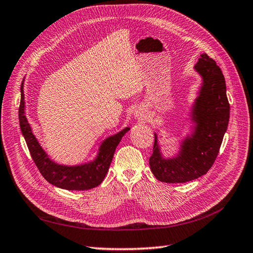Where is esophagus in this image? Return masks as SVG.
<instances>
[{
  "label": "esophagus",
  "mask_w": 253,
  "mask_h": 253,
  "mask_svg": "<svg viewBox=\"0 0 253 253\" xmlns=\"http://www.w3.org/2000/svg\"><path fill=\"white\" fill-rule=\"evenodd\" d=\"M134 116H135L136 119L141 120V121H143V120H145V119H146L145 113H144V111H143V110H141V109L135 110V112H134Z\"/></svg>",
  "instance_id": "esophagus-1"
}]
</instances>
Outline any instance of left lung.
<instances>
[{
	"label": "left lung",
	"instance_id": "1",
	"mask_svg": "<svg viewBox=\"0 0 253 253\" xmlns=\"http://www.w3.org/2000/svg\"><path fill=\"white\" fill-rule=\"evenodd\" d=\"M194 69L203 77V85L192 109V120L197 123L192 136L183 141L177 157L165 159L155 134L149 166L162 182L184 183L205 174L213 166L227 130L230 107L221 70L206 53L201 54Z\"/></svg>",
	"mask_w": 253,
	"mask_h": 253
}]
</instances>
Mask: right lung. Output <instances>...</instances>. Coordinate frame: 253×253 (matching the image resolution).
<instances>
[{"instance_id": "right-lung-1", "label": "right lung", "mask_w": 253, "mask_h": 253, "mask_svg": "<svg viewBox=\"0 0 253 253\" xmlns=\"http://www.w3.org/2000/svg\"><path fill=\"white\" fill-rule=\"evenodd\" d=\"M18 117L20 130L25 137L30 155L43 178L58 188L77 190V191L92 189L102 182L112 162L113 154L116 152L118 144L120 143L122 136L130 130V127H126L121 132L105 140L101 144L99 154L94 162L81 165V166H63V165H58L51 161L34 135L32 127L25 116L23 83L20 86Z\"/></svg>"}]
</instances>
